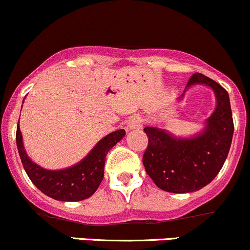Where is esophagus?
I'll use <instances>...</instances> for the list:
<instances>
[{
	"mask_svg": "<svg viewBox=\"0 0 250 250\" xmlns=\"http://www.w3.org/2000/svg\"><path fill=\"white\" fill-rule=\"evenodd\" d=\"M141 125V118L138 116V115H134V116L130 117V120L128 121V128L129 129H135V128H139Z\"/></svg>",
	"mask_w": 250,
	"mask_h": 250,
	"instance_id": "obj_1",
	"label": "esophagus"
}]
</instances>
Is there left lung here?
<instances>
[{"mask_svg":"<svg viewBox=\"0 0 250 250\" xmlns=\"http://www.w3.org/2000/svg\"><path fill=\"white\" fill-rule=\"evenodd\" d=\"M196 83L209 86L217 99L201 133L176 138L162 128H144L148 138L144 167L157 187L169 193L196 191L212 182L224 165L232 141L233 121L227 90L201 73L191 75L186 88Z\"/></svg>","mask_w":250,"mask_h":250,"instance_id":"1","label":"left lung"}]
</instances>
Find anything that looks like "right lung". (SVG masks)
Returning a JSON list of instances; mask_svg holds the SVG:
<instances>
[{"instance_id":"obj_1","label":"right lung","mask_w":250,"mask_h":250,"mask_svg":"<svg viewBox=\"0 0 250 250\" xmlns=\"http://www.w3.org/2000/svg\"><path fill=\"white\" fill-rule=\"evenodd\" d=\"M125 129L107 134L78 164L62 170H46L28 158L17 128V146L26 173L42 193L59 201H81L93 195L103 181L105 157L123 136Z\"/></svg>"}]
</instances>
